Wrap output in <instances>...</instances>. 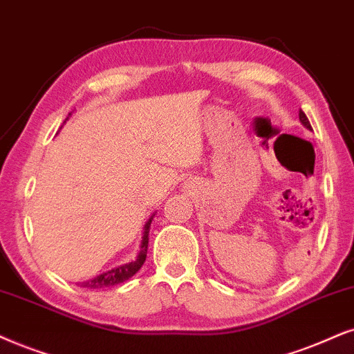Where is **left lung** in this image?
Here are the masks:
<instances>
[{"label": "left lung", "mask_w": 354, "mask_h": 354, "mask_svg": "<svg viewBox=\"0 0 354 354\" xmlns=\"http://www.w3.org/2000/svg\"><path fill=\"white\" fill-rule=\"evenodd\" d=\"M299 120H301V124L304 125V127H307L308 131H312V127H310V122H308V119H307V115L304 114V111L301 109L299 111Z\"/></svg>", "instance_id": "left-lung-1"}]
</instances>
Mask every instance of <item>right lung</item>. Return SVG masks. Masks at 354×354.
<instances>
[{"mask_svg": "<svg viewBox=\"0 0 354 354\" xmlns=\"http://www.w3.org/2000/svg\"><path fill=\"white\" fill-rule=\"evenodd\" d=\"M70 115L71 114H68V118ZM68 118L65 119V122L68 120ZM153 217H155V212L151 214V216L149 217V221L145 222L144 235H142V240H140V250H138L137 258L133 259V261L125 263V265H120L118 268H113V270L102 272V274H100V276H95V277H91V279L83 281V283H78V284L82 286V288H88V289H104V288H109V286H118L120 283H124V281L131 279V277L136 274V272L142 268V265L145 263L147 248H149L150 225H151V221H153Z\"/></svg>", "mask_w": 354, "mask_h": 354, "instance_id": "1", "label": "right lung"}]
</instances>
